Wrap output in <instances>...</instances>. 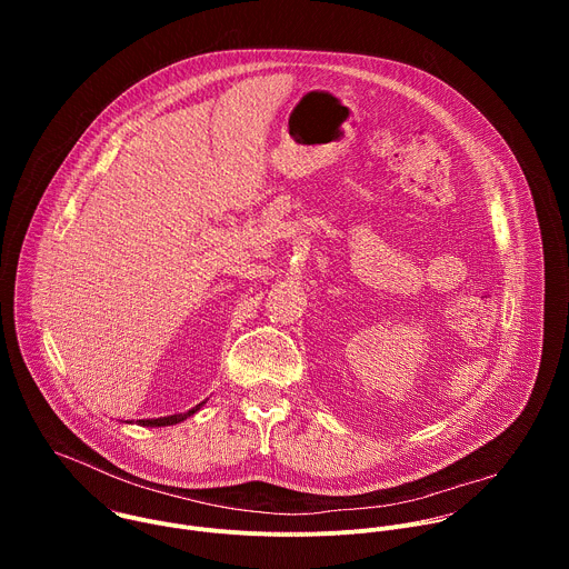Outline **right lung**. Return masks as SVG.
Listing matches in <instances>:
<instances>
[{
	"label": "right lung",
	"mask_w": 569,
	"mask_h": 569,
	"mask_svg": "<svg viewBox=\"0 0 569 569\" xmlns=\"http://www.w3.org/2000/svg\"><path fill=\"white\" fill-rule=\"evenodd\" d=\"M200 408H202V402H200V405H196L193 410H189V412H184V415H173V417H159V419H141V421H137V423H139V426H143V428H164V426H176V423H180V421L189 419L191 415H196ZM128 423H130V421H128Z\"/></svg>",
	"instance_id": "right-lung-1"
}]
</instances>
